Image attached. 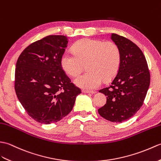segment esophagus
Returning <instances> with one entry per match:
<instances>
[{"mask_svg":"<svg viewBox=\"0 0 161 161\" xmlns=\"http://www.w3.org/2000/svg\"><path fill=\"white\" fill-rule=\"evenodd\" d=\"M82 92L83 93H87V94H94V93H96L95 91H90V90H83Z\"/></svg>","mask_w":161,"mask_h":161,"instance_id":"obj_1","label":"esophagus"}]
</instances>
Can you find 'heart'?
Instances as JSON below:
<instances>
[{"mask_svg": "<svg viewBox=\"0 0 161 161\" xmlns=\"http://www.w3.org/2000/svg\"><path fill=\"white\" fill-rule=\"evenodd\" d=\"M74 53L65 52L60 56V65L71 77H76L87 65L89 70L78 77L75 83L86 90H93L101 84L103 79L109 81L119 69L121 53L113 42L92 38L80 39L73 45Z\"/></svg>", "mask_w": 161, "mask_h": 161, "instance_id": "b5f03b06", "label": "heart"}]
</instances>
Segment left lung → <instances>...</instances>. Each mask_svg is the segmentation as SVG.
I'll use <instances>...</instances> for the list:
<instances>
[{
    "label": "left lung",
    "mask_w": 161,
    "mask_h": 161,
    "mask_svg": "<svg viewBox=\"0 0 161 161\" xmlns=\"http://www.w3.org/2000/svg\"><path fill=\"white\" fill-rule=\"evenodd\" d=\"M111 38L119 46L121 61L109 87L100 90L107 97L98 113L106 120L122 123L130 119L143 104L150 84V73L141 49L129 39L116 34Z\"/></svg>",
    "instance_id": "left-lung-1"
}]
</instances>
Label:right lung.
<instances>
[{
    "label": "right lung",
    "mask_w": 161,
    "mask_h": 161,
    "mask_svg": "<svg viewBox=\"0 0 161 161\" xmlns=\"http://www.w3.org/2000/svg\"><path fill=\"white\" fill-rule=\"evenodd\" d=\"M67 42L65 36H47L27 47L16 62V96L28 115L38 123L61 120L81 93L60 65Z\"/></svg>",
    "instance_id": "obj_1"
}]
</instances>
